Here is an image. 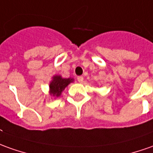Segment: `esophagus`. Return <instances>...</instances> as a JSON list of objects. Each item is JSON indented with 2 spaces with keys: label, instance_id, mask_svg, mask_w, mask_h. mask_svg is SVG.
I'll return each instance as SVG.
<instances>
[{
  "label": "esophagus",
  "instance_id": "obj_1",
  "mask_svg": "<svg viewBox=\"0 0 153 153\" xmlns=\"http://www.w3.org/2000/svg\"><path fill=\"white\" fill-rule=\"evenodd\" d=\"M77 81H78V82L82 83L83 82V76H77Z\"/></svg>",
  "mask_w": 153,
  "mask_h": 153
}]
</instances>
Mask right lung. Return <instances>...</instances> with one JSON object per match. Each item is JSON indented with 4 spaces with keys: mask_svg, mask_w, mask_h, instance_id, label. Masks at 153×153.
Returning a JSON list of instances; mask_svg holds the SVG:
<instances>
[{
    "mask_svg": "<svg viewBox=\"0 0 153 153\" xmlns=\"http://www.w3.org/2000/svg\"><path fill=\"white\" fill-rule=\"evenodd\" d=\"M74 80L72 78H62L61 76H54L50 82V95L58 97L61 96L62 91Z\"/></svg>",
    "mask_w": 153,
    "mask_h": 153,
    "instance_id": "1",
    "label": "right lung"
}]
</instances>
